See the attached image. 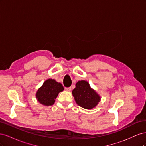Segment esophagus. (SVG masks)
<instances>
[{
    "mask_svg": "<svg viewBox=\"0 0 146 146\" xmlns=\"http://www.w3.org/2000/svg\"><path fill=\"white\" fill-rule=\"evenodd\" d=\"M71 87H68V88H65V90H66V91H71Z\"/></svg>",
    "mask_w": 146,
    "mask_h": 146,
    "instance_id": "1",
    "label": "esophagus"
}]
</instances>
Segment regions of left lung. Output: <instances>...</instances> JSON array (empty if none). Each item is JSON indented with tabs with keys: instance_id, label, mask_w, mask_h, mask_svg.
<instances>
[{
	"instance_id": "1",
	"label": "left lung",
	"mask_w": 146,
	"mask_h": 146,
	"mask_svg": "<svg viewBox=\"0 0 146 146\" xmlns=\"http://www.w3.org/2000/svg\"><path fill=\"white\" fill-rule=\"evenodd\" d=\"M72 95L76 103L85 109L93 108L100 99V96L85 80L78 81L76 83V88L72 91Z\"/></svg>"
}]
</instances>
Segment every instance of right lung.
Listing matches in <instances>:
<instances>
[{
    "mask_svg": "<svg viewBox=\"0 0 146 146\" xmlns=\"http://www.w3.org/2000/svg\"><path fill=\"white\" fill-rule=\"evenodd\" d=\"M63 90L64 88L60 83L56 82L54 79H48L38 90L36 98L43 105H52L59 92Z\"/></svg>",
    "mask_w": 146,
    "mask_h": 146,
    "instance_id": "1",
    "label": "right lung"
}]
</instances>
